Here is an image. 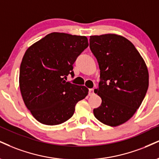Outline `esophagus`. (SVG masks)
Returning a JSON list of instances; mask_svg holds the SVG:
<instances>
[{
	"label": "esophagus",
	"instance_id": "esophagus-1",
	"mask_svg": "<svg viewBox=\"0 0 159 159\" xmlns=\"http://www.w3.org/2000/svg\"><path fill=\"white\" fill-rule=\"evenodd\" d=\"M94 95V89H89V95Z\"/></svg>",
	"mask_w": 159,
	"mask_h": 159
}]
</instances>
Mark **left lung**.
Wrapping results in <instances>:
<instances>
[{
    "label": "left lung",
    "mask_w": 159,
    "mask_h": 159,
    "mask_svg": "<svg viewBox=\"0 0 159 159\" xmlns=\"http://www.w3.org/2000/svg\"><path fill=\"white\" fill-rule=\"evenodd\" d=\"M89 48L100 69L99 107L93 110L101 123L116 127L133 117L146 95L148 70L129 40L116 34L90 36Z\"/></svg>",
    "instance_id": "left-lung-1"
}]
</instances>
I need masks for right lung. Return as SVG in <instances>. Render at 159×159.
Listing matches in <instances>:
<instances>
[{
  "label": "right lung",
  "mask_w": 159,
  "mask_h": 159,
  "mask_svg": "<svg viewBox=\"0 0 159 159\" xmlns=\"http://www.w3.org/2000/svg\"><path fill=\"white\" fill-rule=\"evenodd\" d=\"M89 45L86 36L52 32L30 47L20 66L19 86L33 117L58 125L73 116L75 107L88 94L84 86L66 81L74 76V62Z\"/></svg>",
  "instance_id": "obj_1"
}]
</instances>
